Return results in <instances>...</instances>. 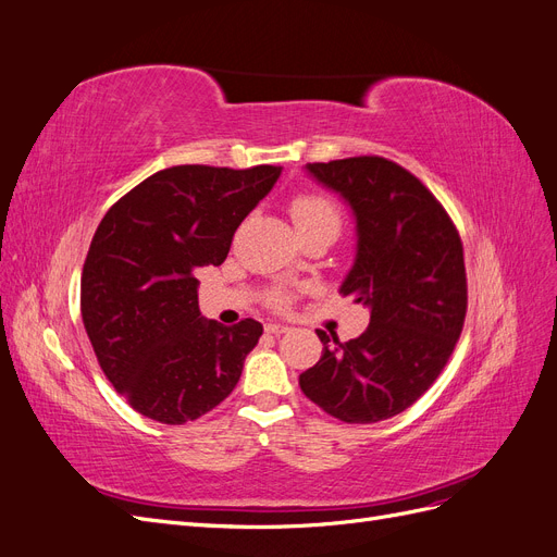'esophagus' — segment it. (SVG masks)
I'll return each instance as SVG.
<instances>
[{
    "mask_svg": "<svg viewBox=\"0 0 557 557\" xmlns=\"http://www.w3.org/2000/svg\"><path fill=\"white\" fill-rule=\"evenodd\" d=\"M264 330H267V334H274V336H281V334L288 332V327H285V325H276V323H269Z\"/></svg>",
    "mask_w": 557,
    "mask_h": 557,
    "instance_id": "obj_1",
    "label": "esophagus"
}]
</instances>
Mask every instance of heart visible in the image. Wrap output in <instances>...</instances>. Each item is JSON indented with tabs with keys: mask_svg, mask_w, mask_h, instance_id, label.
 I'll list each match as a JSON object with an SVG mask.
<instances>
[{
	"mask_svg": "<svg viewBox=\"0 0 557 557\" xmlns=\"http://www.w3.org/2000/svg\"><path fill=\"white\" fill-rule=\"evenodd\" d=\"M290 213H293V221H295V227L301 230V227H311V225H318V223H334L339 225V213H336L332 201H327L325 197L320 195H299L293 199L290 205ZM285 301V297L281 293H274L272 295V305L281 307Z\"/></svg>",
	"mask_w": 557,
	"mask_h": 557,
	"instance_id": "1",
	"label": "heart"
}]
</instances>
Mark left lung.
Instances as JSON below:
<instances>
[{
  "instance_id": "obj_1",
  "label": "left lung",
  "mask_w": 557,
  "mask_h": 557,
  "mask_svg": "<svg viewBox=\"0 0 557 557\" xmlns=\"http://www.w3.org/2000/svg\"><path fill=\"white\" fill-rule=\"evenodd\" d=\"M305 172L352 213L356 258L339 290L372 318L346 344L315 330L323 356L299 374V387L344 423H379L428 391L460 339L462 244L434 195L391 160L313 162Z\"/></svg>"
}]
</instances>
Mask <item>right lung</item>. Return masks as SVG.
<instances>
[{"instance_id": "add662e5", "label": "right lung", "mask_w": 557, "mask_h": 557, "mask_svg": "<svg viewBox=\"0 0 557 557\" xmlns=\"http://www.w3.org/2000/svg\"><path fill=\"white\" fill-rule=\"evenodd\" d=\"M283 166L178 164L107 211L81 274V315L99 367L134 411L164 425L209 413L239 383L262 325L199 313V267L223 264L234 232Z\"/></svg>"}]
</instances>
